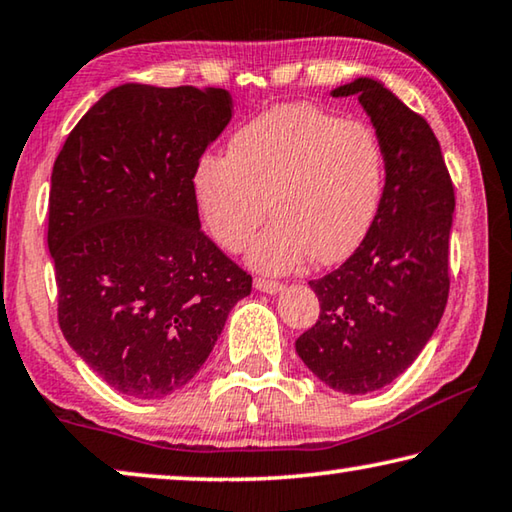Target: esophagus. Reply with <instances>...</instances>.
Returning a JSON list of instances; mask_svg holds the SVG:
<instances>
[{"label": "esophagus", "mask_w": 512, "mask_h": 512, "mask_svg": "<svg viewBox=\"0 0 512 512\" xmlns=\"http://www.w3.org/2000/svg\"><path fill=\"white\" fill-rule=\"evenodd\" d=\"M255 289L264 291V293H277V291H282V282L266 280V277H255Z\"/></svg>", "instance_id": "1"}]
</instances>
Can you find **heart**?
<instances>
[{
    "label": "heart",
    "instance_id": "heart-1",
    "mask_svg": "<svg viewBox=\"0 0 512 512\" xmlns=\"http://www.w3.org/2000/svg\"><path fill=\"white\" fill-rule=\"evenodd\" d=\"M386 151L375 126L311 103H287L232 135L228 158L205 155L192 189L207 232L230 253L244 250L268 210L275 221L250 248V262L284 273L311 255L348 257L379 210Z\"/></svg>",
    "mask_w": 512,
    "mask_h": 512
}]
</instances>
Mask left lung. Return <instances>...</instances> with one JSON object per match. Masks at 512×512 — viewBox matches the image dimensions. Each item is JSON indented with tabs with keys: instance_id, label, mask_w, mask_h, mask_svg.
Wrapping results in <instances>:
<instances>
[{
	"instance_id": "8db88e82",
	"label": "left lung",
	"mask_w": 512,
	"mask_h": 512,
	"mask_svg": "<svg viewBox=\"0 0 512 512\" xmlns=\"http://www.w3.org/2000/svg\"><path fill=\"white\" fill-rule=\"evenodd\" d=\"M357 94L386 151V185L359 248L320 280L316 325L296 352L329 388L363 395L391 384L436 332L449 296L454 185L427 119L372 79Z\"/></svg>"
}]
</instances>
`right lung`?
<instances>
[{"instance_id":"obj_1","label":"right lung","mask_w":512,"mask_h":512,"mask_svg":"<svg viewBox=\"0 0 512 512\" xmlns=\"http://www.w3.org/2000/svg\"><path fill=\"white\" fill-rule=\"evenodd\" d=\"M230 117L225 90L126 83L85 112L54 162L47 244L58 325L128 397L183 388L253 289L201 230L192 189Z\"/></svg>"}]
</instances>
